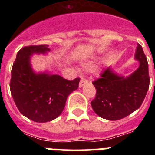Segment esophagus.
<instances>
[{"label":"esophagus","mask_w":155,"mask_h":155,"mask_svg":"<svg viewBox=\"0 0 155 155\" xmlns=\"http://www.w3.org/2000/svg\"><path fill=\"white\" fill-rule=\"evenodd\" d=\"M87 82H88V81H87V79L81 78V81H80V83H79V87H83V86L84 85V84H87Z\"/></svg>","instance_id":"34e87169"}]
</instances>
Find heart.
<instances>
[{
  "mask_svg": "<svg viewBox=\"0 0 155 155\" xmlns=\"http://www.w3.org/2000/svg\"><path fill=\"white\" fill-rule=\"evenodd\" d=\"M82 67L86 71H94L97 67V62L96 61H87V62L82 64Z\"/></svg>",
  "mask_w": 155,
  "mask_h": 155,
  "instance_id": "1",
  "label": "heart"
}]
</instances>
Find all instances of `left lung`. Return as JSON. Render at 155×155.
Instances as JSON below:
<instances>
[{
  "instance_id": "1",
  "label": "left lung",
  "mask_w": 155,
  "mask_h": 155,
  "mask_svg": "<svg viewBox=\"0 0 155 155\" xmlns=\"http://www.w3.org/2000/svg\"><path fill=\"white\" fill-rule=\"evenodd\" d=\"M135 59L140 66L130 76H119L108 68L100 78L92 82L96 95L91 105L98 116L108 120H121L140 107L149 88L150 78L147 57L140 44Z\"/></svg>"
}]
</instances>
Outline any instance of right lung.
Wrapping results in <instances>:
<instances>
[{
  "mask_svg": "<svg viewBox=\"0 0 155 155\" xmlns=\"http://www.w3.org/2000/svg\"><path fill=\"white\" fill-rule=\"evenodd\" d=\"M48 45L25 46L17 53L12 69L10 89L19 112L37 123L55 120L62 113L68 95L78 89L80 78L72 81L57 74H35L31 67L33 53L50 51Z\"/></svg>",
  "mask_w": 155,
  "mask_h": 155,
  "instance_id": "right-lung-1",
  "label": "right lung"
}]
</instances>
